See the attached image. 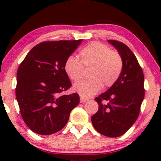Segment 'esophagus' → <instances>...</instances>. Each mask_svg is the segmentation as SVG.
Instances as JSON below:
<instances>
[{
  "instance_id": "34e87169",
  "label": "esophagus",
  "mask_w": 161,
  "mask_h": 161,
  "mask_svg": "<svg viewBox=\"0 0 161 161\" xmlns=\"http://www.w3.org/2000/svg\"><path fill=\"white\" fill-rule=\"evenodd\" d=\"M87 100H88L87 99H85L83 97H80V103H85V102H86Z\"/></svg>"
}]
</instances>
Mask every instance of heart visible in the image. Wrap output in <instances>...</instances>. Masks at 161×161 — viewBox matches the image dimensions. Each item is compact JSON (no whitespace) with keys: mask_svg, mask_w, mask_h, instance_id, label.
I'll return each instance as SVG.
<instances>
[{"mask_svg":"<svg viewBox=\"0 0 161 161\" xmlns=\"http://www.w3.org/2000/svg\"><path fill=\"white\" fill-rule=\"evenodd\" d=\"M80 60L74 56L66 59L64 70L75 82L80 80L85 68L90 69L91 79L75 83L74 92L82 97L89 98L98 93L103 86L111 87L119 78L123 68V59L118 51L105 44L93 42L80 50Z\"/></svg>","mask_w":161,"mask_h":161,"instance_id":"heart-1","label":"heart"}]
</instances>
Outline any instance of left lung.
<instances>
[{"label":"left lung","mask_w":161,"mask_h":161,"mask_svg":"<svg viewBox=\"0 0 161 161\" xmlns=\"http://www.w3.org/2000/svg\"><path fill=\"white\" fill-rule=\"evenodd\" d=\"M123 59V68L115 84L94 100L98 111L92 116L97 131L108 137H118L126 133L139 115L144 97V73L136 57L122 42L108 40Z\"/></svg>","instance_id":"8db88e82"}]
</instances>
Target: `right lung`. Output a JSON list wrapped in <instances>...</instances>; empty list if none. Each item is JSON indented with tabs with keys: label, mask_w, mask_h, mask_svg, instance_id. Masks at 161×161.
<instances>
[{
	"label": "right lung",
	"mask_w": 161,
	"mask_h": 161,
	"mask_svg": "<svg viewBox=\"0 0 161 161\" xmlns=\"http://www.w3.org/2000/svg\"><path fill=\"white\" fill-rule=\"evenodd\" d=\"M81 42L82 39L42 42L19 64L16 98L22 118L34 133L50 135L61 130L80 102L77 93L60 94L72 86L64 70L66 59Z\"/></svg>",
	"instance_id": "right-lung-1"
}]
</instances>
